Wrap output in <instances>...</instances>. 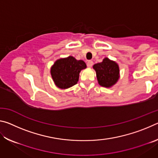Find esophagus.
Listing matches in <instances>:
<instances>
[{"label":"esophagus","instance_id":"esophagus-1","mask_svg":"<svg viewBox=\"0 0 158 158\" xmlns=\"http://www.w3.org/2000/svg\"><path fill=\"white\" fill-rule=\"evenodd\" d=\"M93 62L92 60H88L87 61V66L89 67V68H91V67L93 66Z\"/></svg>","mask_w":158,"mask_h":158}]
</instances>
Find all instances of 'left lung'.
I'll return each mask as SVG.
<instances>
[{
  "instance_id": "left-lung-1",
  "label": "left lung",
  "mask_w": 158,
  "mask_h": 158,
  "mask_svg": "<svg viewBox=\"0 0 158 158\" xmlns=\"http://www.w3.org/2000/svg\"><path fill=\"white\" fill-rule=\"evenodd\" d=\"M96 72L98 84L101 86L110 88L118 81L119 79V67L115 61L104 58L102 62L93 65Z\"/></svg>"
}]
</instances>
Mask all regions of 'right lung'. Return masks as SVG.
Returning <instances> with one entry per match:
<instances>
[{
    "label": "right lung",
    "instance_id": "add662e5",
    "mask_svg": "<svg viewBox=\"0 0 158 158\" xmlns=\"http://www.w3.org/2000/svg\"><path fill=\"white\" fill-rule=\"evenodd\" d=\"M85 68L86 65L84 61L77 60L70 56L56 61L51 68V75L58 88L66 89L77 84L80 72Z\"/></svg>",
    "mask_w": 158,
    "mask_h": 158
}]
</instances>
